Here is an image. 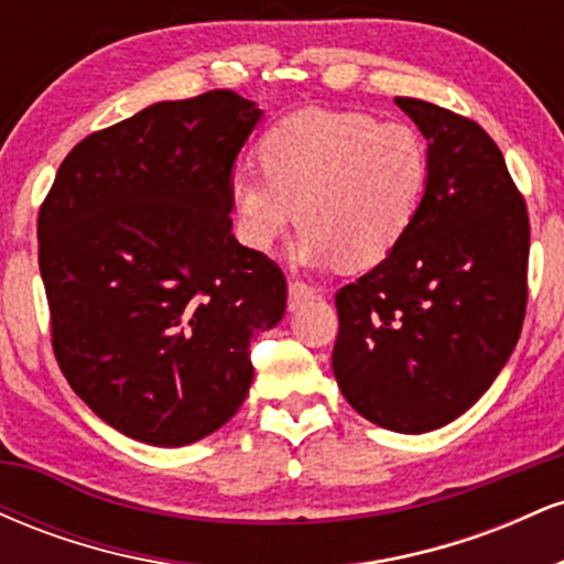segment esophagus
<instances>
[{"mask_svg": "<svg viewBox=\"0 0 564 564\" xmlns=\"http://www.w3.org/2000/svg\"><path fill=\"white\" fill-rule=\"evenodd\" d=\"M315 296V289L304 281H291L289 283V310L302 307L304 302H310Z\"/></svg>", "mask_w": 564, "mask_h": 564, "instance_id": "esophagus-1", "label": "esophagus"}]
</instances>
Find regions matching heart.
Returning a JSON list of instances; mask_svg holds the SVG:
<instances>
[{"label": "heart", "instance_id": "1", "mask_svg": "<svg viewBox=\"0 0 564 564\" xmlns=\"http://www.w3.org/2000/svg\"><path fill=\"white\" fill-rule=\"evenodd\" d=\"M257 159L262 172L230 177L238 238L268 251L296 219V254L318 268L339 260L368 270L387 260L430 180V145L416 127L358 111L291 113L264 132Z\"/></svg>", "mask_w": 564, "mask_h": 564}]
</instances>
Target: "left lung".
<instances>
[{
    "label": "left lung",
    "instance_id": "8db88e82",
    "mask_svg": "<svg viewBox=\"0 0 564 564\" xmlns=\"http://www.w3.org/2000/svg\"><path fill=\"white\" fill-rule=\"evenodd\" d=\"M430 145L411 230L339 289L332 366L347 403L384 430L422 435L469 411L520 339L530 223L490 134L416 97H394Z\"/></svg>",
    "mask_w": 564,
    "mask_h": 564
}]
</instances>
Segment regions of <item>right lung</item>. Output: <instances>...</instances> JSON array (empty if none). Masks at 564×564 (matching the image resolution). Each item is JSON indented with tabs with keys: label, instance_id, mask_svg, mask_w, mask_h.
Returning <instances> with one entry per match:
<instances>
[{
	"label": "right lung",
	"instance_id": "add662e5",
	"mask_svg": "<svg viewBox=\"0 0 564 564\" xmlns=\"http://www.w3.org/2000/svg\"><path fill=\"white\" fill-rule=\"evenodd\" d=\"M262 119L212 89L153 102L63 159L39 209V270L70 390L121 435L180 448L249 394V345L286 278L232 236L230 174Z\"/></svg>",
	"mask_w": 564,
	"mask_h": 564
}]
</instances>
